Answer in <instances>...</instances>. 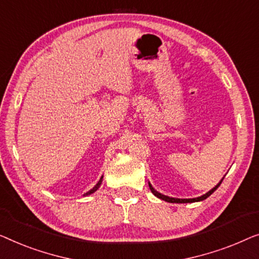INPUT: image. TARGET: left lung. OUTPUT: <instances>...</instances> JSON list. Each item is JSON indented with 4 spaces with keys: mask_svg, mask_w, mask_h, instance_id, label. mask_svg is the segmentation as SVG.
Wrapping results in <instances>:
<instances>
[{
    "mask_svg": "<svg viewBox=\"0 0 259 259\" xmlns=\"http://www.w3.org/2000/svg\"><path fill=\"white\" fill-rule=\"evenodd\" d=\"M223 178H224V177H223ZM223 178H222V180L220 181V183H218L217 185H214V187H213L212 189H211V190L207 191L206 194L199 196V197H197V198H174V197H169V196H165V195L159 194L158 191H156L155 189L152 188V185H151L150 183H149V188H150L151 192L156 196V197L161 198V199H163V201H165V202H169V203H194V202H201V201H204V199H206L207 197H209V196H210L211 194H212L213 191L217 190V188L221 185L222 181H223Z\"/></svg>",
    "mask_w": 259,
    "mask_h": 259,
    "instance_id": "obj_1",
    "label": "left lung"
}]
</instances>
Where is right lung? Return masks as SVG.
<instances>
[{
    "instance_id": "add662e5",
    "label": "right lung",
    "mask_w": 259,
    "mask_h": 259,
    "mask_svg": "<svg viewBox=\"0 0 259 259\" xmlns=\"http://www.w3.org/2000/svg\"><path fill=\"white\" fill-rule=\"evenodd\" d=\"M102 181H103V176H101V178H100V181H98V182H97V184H96V185H95V187H94L93 189H90V190H89L88 192H85V194H84V195H83V196H89V195H92V194H94V192H95V191H97V190H98V188H100V187H101V184H102Z\"/></svg>"
}]
</instances>
